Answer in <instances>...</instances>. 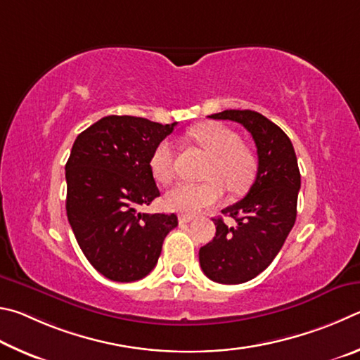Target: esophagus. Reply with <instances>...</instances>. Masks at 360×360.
<instances>
[{
	"instance_id": "1",
	"label": "esophagus",
	"mask_w": 360,
	"mask_h": 360,
	"mask_svg": "<svg viewBox=\"0 0 360 360\" xmlns=\"http://www.w3.org/2000/svg\"><path fill=\"white\" fill-rule=\"evenodd\" d=\"M193 219H194L193 215H180L179 217V221L180 223H190V221H193Z\"/></svg>"
}]
</instances>
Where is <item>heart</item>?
<instances>
[{"mask_svg": "<svg viewBox=\"0 0 360 360\" xmlns=\"http://www.w3.org/2000/svg\"><path fill=\"white\" fill-rule=\"evenodd\" d=\"M190 139L210 155V162L204 172L207 181L199 185L180 184L169 190L164 202L174 212L194 215L217 204L223 198L224 186L231 193H243L255 180L257 162L251 150L242 143L240 136L228 126L204 123L190 131ZM174 145L162 141L150 156V170L160 184L172 181Z\"/></svg>", "mask_w": 360, "mask_h": 360, "instance_id": "b5f03b06", "label": "heart"}]
</instances>
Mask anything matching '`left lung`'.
Returning a JSON list of instances; mask_svg holds the SVG:
<instances>
[{"label": "left lung", "instance_id": "left-lung-1", "mask_svg": "<svg viewBox=\"0 0 360 360\" xmlns=\"http://www.w3.org/2000/svg\"><path fill=\"white\" fill-rule=\"evenodd\" d=\"M209 118L240 123L257 148V174L247 196L226 207L234 228L213 218L217 234L199 250L202 272L223 285H238L264 272L285 243L297 217L300 172L289 137L255 110H223Z\"/></svg>", "mask_w": 360, "mask_h": 360}]
</instances>
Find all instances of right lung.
<instances>
[{"instance_id": "obj_1", "label": "right lung", "mask_w": 360, "mask_h": 360, "mask_svg": "<svg viewBox=\"0 0 360 360\" xmlns=\"http://www.w3.org/2000/svg\"><path fill=\"white\" fill-rule=\"evenodd\" d=\"M172 124L109 115L80 132L66 162V213L88 262L113 281H137L155 269L170 213H139L160 196L150 156Z\"/></svg>"}]
</instances>
